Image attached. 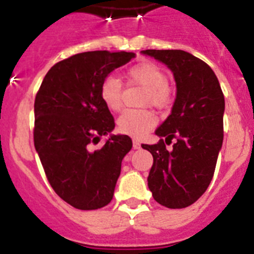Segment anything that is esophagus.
<instances>
[{
	"label": "esophagus",
	"instance_id": "obj_1",
	"mask_svg": "<svg viewBox=\"0 0 254 254\" xmlns=\"http://www.w3.org/2000/svg\"><path fill=\"white\" fill-rule=\"evenodd\" d=\"M133 148L134 150H139L140 148V143L137 139H133Z\"/></svg>",
	"mask_w": 254,
	"mask_h": 254
}]
</instances>
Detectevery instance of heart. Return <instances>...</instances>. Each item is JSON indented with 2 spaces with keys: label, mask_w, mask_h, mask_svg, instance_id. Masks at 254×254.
<instances>
[{
  "label": "heart",
  "mask_w": 254,
  "mask_h": 254,
  "mask_svg": "<svg viewBox=\"0 0 254 254\" xmlns=\"http://www.w3.org/2000/svg\"><path fill=\"white\" fill-rule=\"evenodd\" d=\"M129 84L143 87L142 106L164 110L172 102V87L168 84L167 72L152 62H142L127 71ZM101 98L104 106L112 112H119L123 107V84L116 77L104 78L101 86ZM156 116L150 110L125 111L117 119V130L130 137H143L156 125Z\"/></svg>",
  "instance_id": "heart-1"
}]
</instances>
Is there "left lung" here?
I'll use <instances>...</instances> for the list:
<instances>
[{"mask_svg": "<svg viewBox=\"0 0 254 254\" xmlns=\"http://www.w3.org/2000/svg\"><path fill=\"white\" fill-rule=\"evenodd\" d=\"M172 69L177 98L172 114L156 129L161 139L142 144L152 153L148 189L161 205L181 209L206 191L223 140L225 97L218 78L201 59L183 50H143ZM175 142L174 150L166 146Z\"/></svg>", "mask_w": 254, "mask_h": 254, "instance_id": "obj_1", "label": "left lung"}]
</instances>
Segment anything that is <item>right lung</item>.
Segmentation results:
<instances>
[{"instance_id":"add662e5","label":"right lung","mask_w":254,"mask_h":254,"mask_svg":"<svg viewBox=\"0 0 254 254\" xmlns=\"http://www.w3.org/2000/svg\"><path fill=\"white\" fill-rule=\"evenodd\" d=\"M134 57L107 50L72 55L49 69L36 94V151L55 193L76 209H99L114 197L121 161L133 143L127 135H112L93 148L115 127L101 86Z\"/></svg>"}]
</instances>
